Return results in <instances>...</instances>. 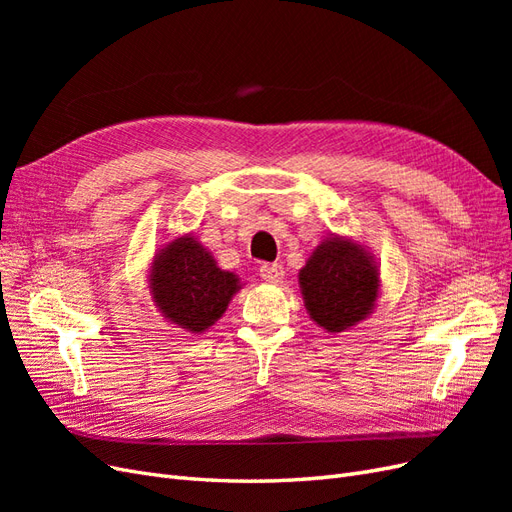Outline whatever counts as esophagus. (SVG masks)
Returning a JSON list of instances; mask_svg holds the SVG:
<instances>
[{
	"mask_svg": "<svg viewBox=\"0 0 512 512\" xmlns=\"http://www.w3.org/2000/svg\"><path fill=\"white\" fill-rule=\"evenodd\" d=\"M260 277L265 282H271V284H277L284 280V267L277 265V262H273V265H262L260 267Z\"/></svg>",
	"mask_w": 512,
	"mask_h": 512,
	"instance_id": "obj_1",
	"label": "esophagus"
}]
</instances>
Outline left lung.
<instances>
[{
	"label": "left lung",
	"mask_w": 512,
	"mask_h": 512,
	"mask_svg": "<svg viewBox=\"0 0 512 512\" xmlns=\"http://www.w3.org/2000/svg\"><path fill=\"white\" fill-rule=\"evenodd\" d=\"M307 314L329 333H342L374 312L380 271L367 247L350 237L322 239L299 271Z\"/></svg>",
	"instance_id": "left-lung-1"
}]
</instances>
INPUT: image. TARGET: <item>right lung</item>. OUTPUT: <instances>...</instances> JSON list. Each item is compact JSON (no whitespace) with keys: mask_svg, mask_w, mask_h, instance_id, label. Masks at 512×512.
Segmentation results:
<instances>
[{"mask_svg":"<svg viewBox=\"0 0 512 512\" xmlns=\"http://www.w3.org/2000/svg\"><path fill=\"white\" fill-rule=\"evenodd\" d=\"M147 282L158 312L170 324L190 333L213 327L241 290L239 277L222 271L192 232L160 247L153 256Z\"/></svg>","mask_w":512,"mask_h":512,"instance_id":"add662e5","label":"right lung"}]
</instances>
